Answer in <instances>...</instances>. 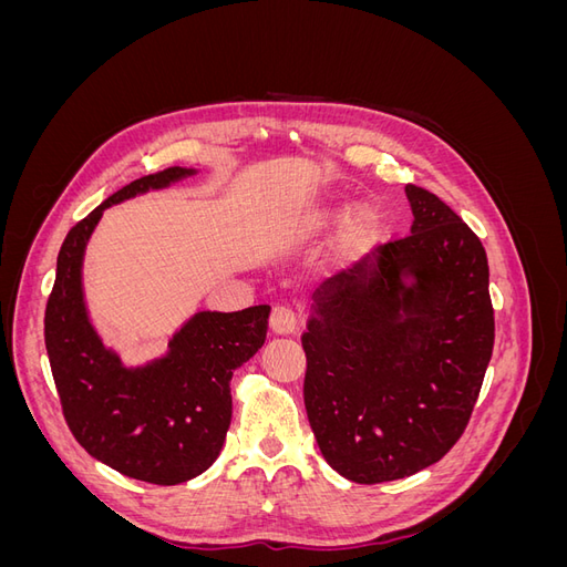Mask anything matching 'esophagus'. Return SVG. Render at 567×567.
<instances>
[{
	"label": "esophagus",
	"mask_w": 567,
	"mask_h": 567,
	"mask_svg": "<svg viewBox=\"0 0 567 567\" xmlns=\"http://www.w3.org/2000/svg\"><path fill=\"white\" fill-rule=\"evenodd\" d=\"M269 326H271L274 333L290 336V333L298 331V317H296L293 310H290L288 305H277V307H274V310H271Z\"/></svg>",
	"instance_id": "obj_1"
}]
</instances>
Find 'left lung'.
<instances>
[{
  "mask_svg": "<svg viewBox=\"0 0 567 567\" xmlns=\"http://www.w3.org/2000/svg\"><path fill=\"white\" fill-rule=\"evenodd\" d=\"M404 192L411 234L326 279L302 333L307 419L329 466L359 485L454 447L494 348L483 244L435 194Z\"/></svg>",
  "mask_w": 567,
  "mask_h": 567,
  "instance_id": "left-lung-1",
  "label": "left lung"
}]
</instances>
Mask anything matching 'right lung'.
I'll return each mask as SVG.
<instances>
[{
	"instance_id": "right-lung-1",
	"label": "right lung",
	"mask_w": 567,
	"mask_h": 567,
	"mask_svg": "<svg viewBox=\"0 0 567 567\" xmlns=\"http://www.w3.org/2000/svg\"><path fill=\"white\" fill-rule=\"evenodd\" d=\"M192 175V167L146 175L78 221L59 250L44 312V346L71 433L96 461L151 485L186 483L219 456L231 423V375L265 346L269 305L196 312L167 354L125 367L90 321L82 260L106 208Z\"/></svg>"
}]
</instances>
